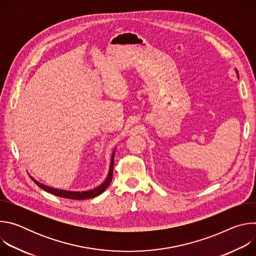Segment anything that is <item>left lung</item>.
<instances>
[{
    "label": "left lung",
    "mask_w": 256,
    "mask_h": 256,
    "mask_svg": "<svg viewBox=\"0 0 256 256\" xmlns=\"http://www.w3.org/2000/svg\"><path fill=\"white\" fill-rule=\"evenodd\" d=\"M235 72H236V74H237V75H238V70H236V68H235ZM238 79H239V77H238Z\"/></svg>",
    "instance_id": "1"
}]
</instances>
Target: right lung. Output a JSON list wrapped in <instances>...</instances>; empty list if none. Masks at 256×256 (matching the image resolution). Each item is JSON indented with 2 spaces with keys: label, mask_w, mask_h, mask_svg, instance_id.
<instances>
[{
  "label": "right lung",
  "mask_w": 256,
  "mask_h": 256,
  "mask_svg": "<svg viewBox=\"0 0 256 256\" xmlns=\"http://www.w3.org/2000/svg\"><path fill=\"white\" fill-rule=\"evenodd\" d=\"M116 150L114 151L112 155V159H110V165H109V171H108V174H107V177L106 179L102 182V184L93 188V190H84V192H72V190H60V188H50V186H48L46 184H40V182H38L36 179H34L32 176L31 179L35 182L36 184H38L42 190L54 194V196H60V198H70V200H88V198H93L95 196H98L99 194H101L108 186L109 184H110V182L112 180V174H114V154H116Z\"/></svg>",
  "instance_id": "obj_1"
}]
</instances>
